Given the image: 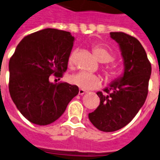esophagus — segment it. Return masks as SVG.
<instances>
[{
	"mask_svg": "<svg viewBox=\"0 0 160 160\" xmlns=\"http://www.w3.org/2000/svg\"><path fill=\"white\" fill-rule=\"evenodd\" d=\"M86 91L85 90H82V89H79V92H78V94L80 95V96H82V95H83V94H85L86 93Z\"/></svg>",
	"mask_w": 160,
	"mask_h": 160,
	"instance_id": "esophagus-1",
	"label": "esophagus"
}]
</instances>
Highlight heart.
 Here are the masks:
<instances>
[{
  "mask_svg": "<svg viewBox=\"0 0 160 160\" xmlns=\"http://www.w3.org/2000/svg\"><path fill=\"white\" fill-rule=\"evenodd\" d=\"M92 51L99 61L102 63L109 62L113 59V55L109 49L103 46H95L92 47ZM73 64V54L68 58V65ZM105 73L107 78H115L118 75V69L114 65H106L105 67ZM68 81L71 84L75 85L82 90L97 89L101 86L102 80L100 76L86 72H79L68 77Z\"/></svg>",
  "mask_w": 160,
  "mask_h": 160,
  "instance_id": "heart-1",
  "label": "heart"
}]
</instances>
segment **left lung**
<instances>
[{"mask_svg": "<svg viewBox=\"0 0 160 160\" xmlns=\"http://www.w3.org/2000/svg\"><path fill=\"white\" fill-rule=\"evenodd\" d=\"M110 37L119 45L124 72L104 92H97L100 105L88 114L92 124L106 132L121 129L133 119L146 101L151 74L150 62L137 38L122 32H110Z\"/></svg>", "mask_w": 160, "mask_h": 160, "instance_id": "obj_1", "label": "left lung"}]
</instances>
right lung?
<instances>
[{
    "mask_svg": "<svg viewBox=\"0 0 160 160\" xmlns=\"http://www.w3.org/2000/svg\"><path fill=\"white\" fill-rule=\"evenodd\" d=\"M74 38L69 32L46 28L26 36L9 63V91L22 115L37 125L55 122L78 94V88L67 82L54 84L67 70Z\"/></svg>",
    "mask_w": 160,
    "mask_h": 160,
    "instance_id": "1",
    "label": "right lung"
}]
</instances>
